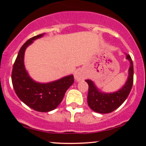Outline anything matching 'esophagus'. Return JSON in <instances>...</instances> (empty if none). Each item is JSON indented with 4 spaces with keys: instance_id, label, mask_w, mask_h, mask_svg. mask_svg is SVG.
Returning <instances> with one entry per match:
<instances>
[{
    "instance_id": "obj_1",
    "label": "esophagus",
    "mask_w": 146,
    "mask_h": 146,
    "mask_svg": "<svg viewBox=\"0 0 146 146\" xmlns=\"http://www.w3.org/2000/svg\"><path fill=\"white\" fill-rule=\"evenodd\" d=\"M74 78L77 82L84 81V80L86 78V75L83 71H82V70H78V71L75 72Z\"/></svg>"
}]
</instances>
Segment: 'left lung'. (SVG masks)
Wrapping results in <instances>:
<instances>
[{
  "label": "left lung",
  "instance_id": "left-lung-1",
  "mask_svg": "<svg viewBox=\"0 0 146 146\" xmlns=\"http://www.w3.org/2000/svg\"><path fill=\"white\" fill-rule=\"evenodd\" d=\"M130 62L128 75L126 81L121 88L113 93H105L99 89L95 84L90 80L85 81L88 84L87 102L93 111L98 113H109L116 110L128 98L133 84V62L129 55L125 57Z\"/></svg>",
  "mask_w": 146,
  "mask_h": 146
}]
</instances>
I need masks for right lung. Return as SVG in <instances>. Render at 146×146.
Segmentation results:
<instances>
[{
	"label": "right lung",
	"instance_id": "1",
	"mask_svg": "<svg viewBox=\"0 0 146 146\" xmlns=\"http://www.w3.org/2000/svg\"><path fill=\"white\" fill-rule=\"evenodd\" d=\"M44 35L42 33L33 37L22 46L11 73L12 84L18 98L29 108L43 113L56 108L62 101L66 90L74 82L73 75L49 82H38L31 78L26 70L24 58L27 48Z\"/></svg>",
	"mask_w": 146,
	"mask_h": 146
}]
</instances>
